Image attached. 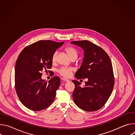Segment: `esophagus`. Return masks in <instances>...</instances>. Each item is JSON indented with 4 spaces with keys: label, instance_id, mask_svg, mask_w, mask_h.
Listing matches in <instances>:
<instances>
[{
    "label": "esophagus",
    "instance_id": "1",
    "mask_svg": "<svg viewBox=\"0 0 135 135\" xmlns=\"http://www.w3.org/2000/svg\"><path fill=\"white\" fill-rule=\"evenodd\" d=\"M61 80H62V81H65V82H69V80L68 79H66V78H61Z\"/></svg>",
    "mask_w": 135,
    "mask_h": 135
}]
</instances>
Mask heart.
<instances>
[{"label":"heart","instance_id":"1","mask_svg":"<svg viewBox=\"0 0 135 135\" xmlns=\"http://www.w3.org/2000/svg\"><path fill=\"white\" fill-rule=\"evenodd\" d=\"M65 51L70 59L73 57L78 56V53H77V51L74 47H73L71 46L67 47L65 49ZM56 55H57V52H55L53 54V56H52V61L53 62L56 61ZM73 70V69L70 68L62 67L61 68H60L57 71H58V73L61 76L66 77V78H69V77H70L72 75Z\"/></svg>","mask_w":135,"mask_h":135}]
</instances>
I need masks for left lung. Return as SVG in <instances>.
<instances>
[{
	"label": "left lung",
	"mask_w": 135,
	"mask_h": 135,
	"mask_svg": "<svg viewBox=\"0 0 135 135\" xmlns=\"http://www.w3.org/2000/svg\"><path fill=\"white\" fill-rule=\"evenodd\" d=\"M71 43L84 50L83 60L75 73V78L88 79L83 88L80 82L72 81L75 85L73 93L74 103L84 110H97L106 104L114 88L111 60L102 48L89 41H73Z\"/></svg>",
	"instance_id": "1"
}]
</instances>
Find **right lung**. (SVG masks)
<instances>
[{"label":"right lung","instance_id":"1","mask_svg":"<svg viewBox=\"0 0 135 135\" xmlns=\"http://www.w3.org/2000/svg\"><path fill=\"white\" fill-rule=\"evenodd\" d=\"M64 43L40 41L25 47L19 54L15 67V90L28 109L40 111L53 102L60 79L54 76L46 82L42 79L41 73L51 68L53 55Z\"/></svg>","mask_w":135,"mask_h":135}]
</instances>
